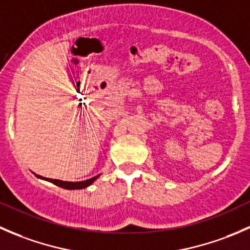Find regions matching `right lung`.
<instances>
[{
	"label": "right lung",
	"instance_id": "1",
	"mask_svg": "<svg viewBox=\"0 0 250 250\" xmlns=\"http://www.w3.org/2000/svg\"><path fill=\"white\" fill-rule=\"evenodd\" d=\"M39 178L41 179H46V178H42V176L37 175ZM99 178V175L94 176V178L92 179H88V180H84V181H77V183H71V181H62V180H57V179H46V180L50 181V183H53L54 185L57 186H60V188H66V190H77V188H87V186H89L90 184L93 183V181L95 180V179Z\"/></svg>",
	"mask_w": 250,
	"mask_h": 250
}]
</instances>
